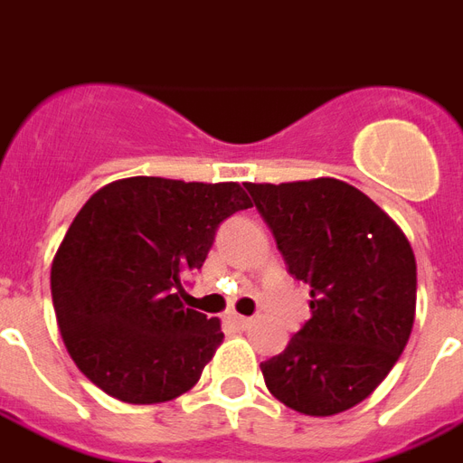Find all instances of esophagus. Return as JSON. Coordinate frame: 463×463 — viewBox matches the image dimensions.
Returning <instances> with one entry per match:
<instances>
[{"label": "esophagus", "instance_id": "34e87169", "mask_svg": "<svg viewBox=\"0 0 463 463\" xmlns=\"http://www.w3.org/2000/svg\"><path fill=\"white\" fill-rule=\"evenodd\" d=\"M228 318H231V324H235V326L242 328V331L252 326V318H250V317H241V314H231V317H228Z\"/></svg>", "mask_w": 463, "mask_h": 463}]
</instances>
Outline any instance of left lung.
<instances>
[{
    "label": "left lung",
    "instance_id": "1",
    "mask_svg": "<svg viewBox=\"0 0 463 463\" xmlns=\"http://www.w3.org/2000/svg\"><path fill=\"white\" fill-rule=\"evenodd\" d=\"M248 191L289 275L311 289L309 321L260 363L267 390L311 417L351 410L392 371L412 331L417 265L405 232L345 181Z\"/></svg>",
    "mask_w": 463,
    "mask_h": 463
}]
</instances>
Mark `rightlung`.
<instances>
[{"instance_id": "1", "label": "right lung", "mask_w": 463, "mask_h": 463, "mask_svg": "<svg viewBox=\"0 0 463 463\" xmlns=\"http://www.w3.org/2000/svg\"><path fill=\"white\" fill-rule=\"evenodd\" d=\"M250 205L232 181L132 176L92 194L51 265L58 328L85 378L132 405L196 385L222 331L181 304L184 277L203 267L221 222Z\"/></svg>"}]
</instances>
